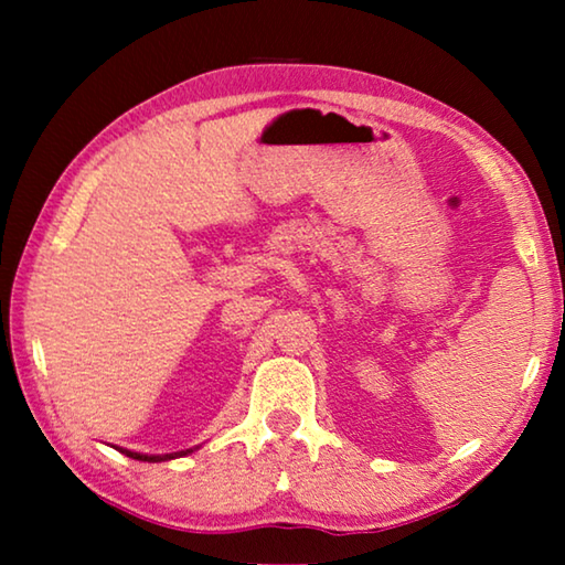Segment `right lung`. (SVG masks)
<instances>
[{
    "mask_svg": "<svg viewBox=\"0 0 565 565\" xmlns=\"http://www.w3.org/2000/svg\"><path fill=\"white\" fill-rule=\"evenodd\" d=\"M121 454H127L129 458H134V461H149V463H159V461H169V458H177V456H186L191 454L189 451H177V454H161V456H149V454H137V451H127V448H119Z\"/></svg>",
    "mask_w": 565,
    "mask_h": 565,
    "instance_id": "1",
    "label": "right lung"
}]
</instances>
